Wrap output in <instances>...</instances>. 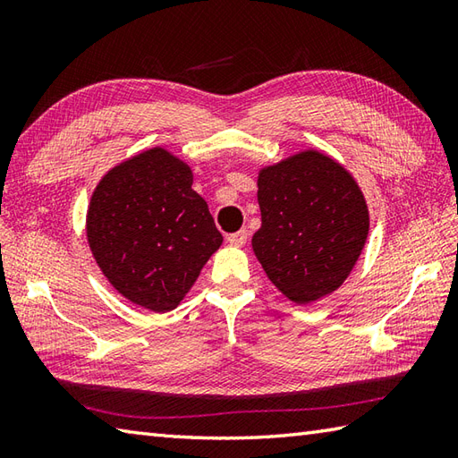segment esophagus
Instances as JSON below:
<instances>
[{
	"instance_id": "1",
	"label": "esophagus",
	"mask_w": 458,
	"mask_h": 458,
	"mask_svg": "<svg viewBox=\"0 0 458 458\" xmlns=\"http://www.w3.org/2000/svg\"><path fill=\"white\" fill-rule=\"evenodd\" d=\"M246 240H248V232L246 230H238V232H234V234H228V238H226L228 244L230 246H236V248L244 246Z\"/></svg>"
}]
</instances>
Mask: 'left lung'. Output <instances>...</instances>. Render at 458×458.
I'll return each mask as SVG.
<instances>
[{
  "label": "left lung",
  "mask_w": 458,
  "mask_h": 458,
  "mask_svg": "<svg viewBox=\"0 0 458 458\" xmlns=\"http://www.w3.org/2000/svg\"><path fill=\"white\" fill-rule=\"evenodd\" d=\"M258 261L281 293L309 305L344 284L369 230L356 179L336 159L305 149L258 173Z\"/></svg>",
  "instance_id": "obj_1"
}]
</instances>
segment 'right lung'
Returning <instances> with one entry per match:
<instances>
[{
    "label": "right lung",
    "instance_id": "1",
    "mask_svg": "<svg viewBox=\"0 0 458 458\" xmlns=\"http://www.w3.org/2000/svg\"><path fill=\"white\" fill-rule=\"evenodd\" d=\"M96 264L120 295L153 313L181 305L222 244L192 169L165 148L115 165L96 184L86 212Z\"/></svg>",
    "mask_w": 458,
    "mask_h": 458
}]
</instances>
